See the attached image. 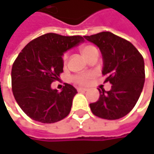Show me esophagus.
Instances as JSON below:
<instances>
[{
  "label": "esophagus",
  "mask_w": 154,
  "mask_h": 154,
  "mask_svg": "<svg viewBox=\"0 0 154 154\" xmlns=\"http://www.w3.org/2000/svg\"><path fill=\"white\" fill-rule=\"evenodd\" d=\"M87 90H88V89L85 88V87H79V88L77 89L78 92H85V91H87Z\"/></svg>",
  "instance_id": "esophagus-1"
}]
</instances>
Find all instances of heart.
Instances as JSON below:
<instances>
[{
	"instance_id": "obj_1",
	"label": "heart",
	"mask_w": 154,
	"mask_h": 154,
	"mask_svg": "<svg viewBox=\"0 0 154 154\" xmlns=\"http://www.w3.org/2000/svg\"><path fill=\"white\" fill-rule=\"evenodd\" d=\"M93 49H94V47L92 46V45H84V46H82L80 48V51L83 54V56L85 57ZM67 59H68V54L65 53L63 55V61L66 62L67 61ZM89 77H90V76H88V75H81V76H77V77H74V80L77 83H78V84H85L87 82V80H88Z\"/></svg>"
}]
</instances>
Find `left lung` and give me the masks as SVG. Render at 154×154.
Listing matches in <instances>:
<instances>
[{
    "label": "left lung",
    "instance_id": "8db88e82",
    "mask_svg": "<svg viewBox=\"0 0 154 154\" xmlns=\"http://www.w3.org/2000/svg\"><path fill=\"white\" fill-rule=\"evenodd\" d=\"M85 39L100 49L105 82L109 91L99 90L96 103H90L92 112L102 119H118L131 111L137 103L144 84V61L137 48L128 41L110 33L85 35Z\"/></svg>",
    "mask_w": 154,
    "mask_h": 154
}]
</instances>
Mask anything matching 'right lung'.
Wrapping results in <instances>:
<instances>
[{"mask_svg":"<svg viewBox=\"0 0 154 154\" xmlns=\"http://www.w3.org/2000/svg\"><path fill=\"white\" fill-rule=\"evenodd\" d=\"M84 41L80 35L49 33L28 43L18 54L11 70L12 92L29 118L41 123H54L69 114L77 89L66 84L58 92L51 85L63 72L64 53Z\"/></svg>","mask_w":154,"mask_h":154,"instance_id":"1","label":"right lung"}]
</instances>
